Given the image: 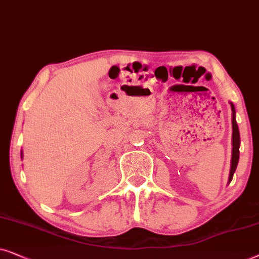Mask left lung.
<instances>
[{
    "instance_id": "8db88e82",
    "label": "left lung",
    "mask_w": 259,
    "mask_h": 259,
    "mask_svg": "<svg viewBox=\"0 0 259 259\" xmlns=\"http://www.w3.org/2000/svg\"><path fill=\"white\" fill-rule=\"evenodd\" d=\"M231 110H232V156H231V168L229 175V184L232 181L233 174L237 169L238 161H239V147H240V135L238 124L236 120V109H234L233 103L230 102Z\"/></svg>"
}]
</instances>
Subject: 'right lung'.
<instances>
[{
    "mask_svg": "<svg viewBox=\"0 0 259 259\" xmlns=\"http://www.w3.org/2000/svg\"><path fill=\"white\" fill-rule=\"evenodd\" d=\"M21 157H23V153L21 151Z\"/></svg>",
    "mask_w": 259,
    "mask_h": 259,
    "instance_id": "obj_1",
    "label": "right lung"
}]
</instances>
